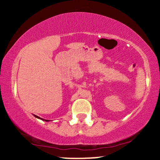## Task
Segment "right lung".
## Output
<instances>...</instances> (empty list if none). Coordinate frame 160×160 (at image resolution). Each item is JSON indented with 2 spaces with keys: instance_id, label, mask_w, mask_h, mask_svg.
Returning a JSON list of instances; mask_svg holds the SVG:
<instances>
[{
  "instance_id": "add662e5",
  "label": "right lung",
  "mask_w": 160,
  "mask_h": 160,
  "mask_svg": "<svg viewBox=\"0 0 160 160\" xmlns=\"http://www.w3.org/2000/svg\"><path fill=\"white\" fill-rule=\"evenodd\" d=\"M35 117H37V118H39V119H41V120H43V119H42V118H40V117H38V116H35ZM45 121H47V122H49V120H45Z\"/></svg>"
}]
</instances>
